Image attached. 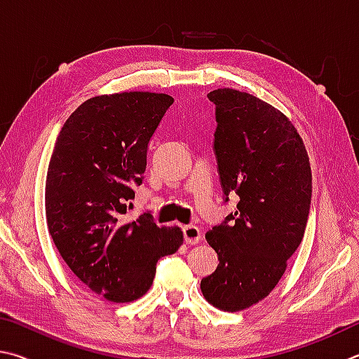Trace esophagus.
<instances>
[{"instance_id": "1", "label": "esophagus", "mask_w": 359, "mask_h": 359, "mask_svg": "<svg viewBox=\"0 0 359 359\" xmlns=\"http://www.w3.org/2000/svg\"><path fill=\"white\" fill-rule=\"evenodd\" d=\"M183 236L187 244H197L200 241V238H202V231H200L197 225H184Z\"/></svg>"}]
</instances>
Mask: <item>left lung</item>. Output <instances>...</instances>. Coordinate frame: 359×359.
Returning a JSON list of instances; mask_svg holds the SVG:
<instances>
[{"mask_svg":"<svg viewBox=\"0 0 359 359\" xmlns=\"http://www.w3.org/2000/svg\"><path fill=\"white\" fill-rule=\"evenodd\" d=\"M216 105L212 149L224 192L240 200L235 212L206 231L217 252L203 297L236 312L268 297L303 241L312 197L309 156L285 115L252 94L211 91Z\"/></svg>","mask_w":359,"mask_h":359,"instance_id":"left-lung-1","label":"left lung"}]
</instances>
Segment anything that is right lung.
<instances>
[{
  "instance_id": "obj_1",
  "label": "right lung",
  "mask_w": 359,
  "mask_h": 359,
  "mask_svg": "<svg viewBox=\"0 0 359 359\" xmlns=\"http://www.w3.org/2000/svg\"><path fill=\"white\" fill-rule=\"evenodd\" d=\"M173 104L168 94L121 93L88 99L62 126L48 163V231L72 273L113 303L149 290L159 259L183 243L180 229L159 227L149 211L132 222L148 144Z\"/></svg>"
}]
</instances>
